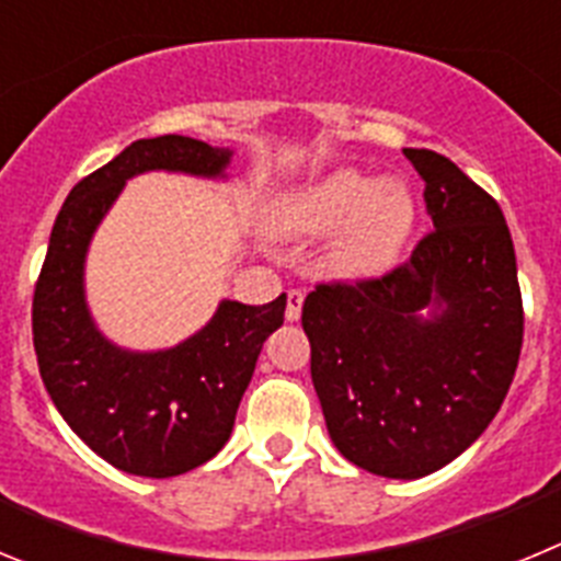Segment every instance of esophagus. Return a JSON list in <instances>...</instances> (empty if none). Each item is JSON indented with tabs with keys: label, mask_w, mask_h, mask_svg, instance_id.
Returning a JSON list of instances; mask_svg holds the SVG:
<instances>
[{
	"label": "esophagus",
	"mask_w": 561,
	"mask_h": 561,
	"mask_svg": "<svg viewBox=\"0 0 561 561\" xmlns=\"http://www.w3.org/2000/svg\"><path fill=\"white\" fill-rule=\"evenodd\" d=\"M304 300H306V291L300 289H289L286 295V320H300V311H304Z\"/></svg>",
	"instance_id": "1"
}]
</instances>
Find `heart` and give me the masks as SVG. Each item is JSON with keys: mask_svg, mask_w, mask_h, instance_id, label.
<instances>
[{"mask_svg": "<svg viewBox=\"0 0 561 561\" xmlns=\"http://www.w3.org/2000/svg\"><path fill=\"white\" fill-rule=\"evenodd\" d=\"M329 266L342 277H374L396 264L413 227V199L399 182H370L356 171H336L280 199L272 227L280 236H320L334 227Z\"/></svg>", "mask_w": 561, "mask_h": 561, "instance_id": "b5f03b06", "label": "heart"}]
</instances>
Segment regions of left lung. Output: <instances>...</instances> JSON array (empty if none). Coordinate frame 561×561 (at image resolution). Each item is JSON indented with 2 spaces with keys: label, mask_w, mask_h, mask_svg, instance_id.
Here are the masks:
<instances>
[{
  "label": "left lung",
  "mask_w": 561,
  "mask_h": 561,
  "mask_svg": "<svg viewBox=\"0 0 561 561\" xmlns=\"http://www.w3.org/2000/svg\"><path fill=\"white\" fill-rule=\"evenodd\" d=\"M433 230L379 277L317 284L304 304L311 381L351 463L413 480L472 447L512 388L523 295L497 202L453 160L404 148ZM442 311L421 321L417 311Z\"/></svg>",
  "instance_id": "8db88e82"
}]
</instances>
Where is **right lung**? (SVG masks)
Returning <instances> with one entry per match:
<instances>
[{
  "label": "right lung",
  "mask_w": 561,
  "mask_h": 561,
  "mask_svg": "<svg viewBox=\"0 0 561 561\" xmlns=\"http://www.w3.org/2000/svg\"><path fill=\"white\" fill-rule=\"evenodd\" d=\"M227 162L230 151L180 134L137 140L83 176L53 225L33 291L38 370L78 438L128 474H185L225 447L261 345L284 325L286 295L264 306L225 300L176 348L131 354L103 340L83 304L89 238L134 173L219 176Z\"/></svg>",
  "instance_id": "obj_1"
}]
</instances>
